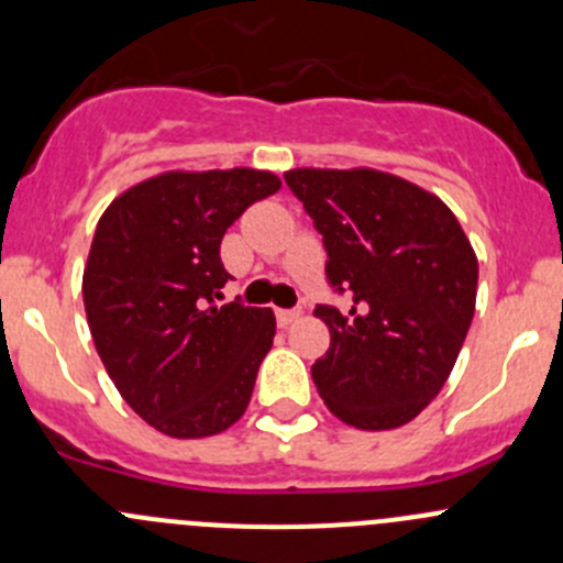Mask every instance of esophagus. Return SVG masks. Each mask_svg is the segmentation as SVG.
Instances as JSON below:
<instances>
[{"label":"esophagus","instance_id":"1","mask_svg":"<svg viewBox=\"0 0 563 563\" xmlns=\"http://www.w3.org/2000/svg\"><path fill=\"white\" fill-rule=\"evenodd\" d=\"M275 318H277V327H288V323H291V321H297L299 310H294V308H277V310H275Z\"/></svg>","mask_w":563,"mask_h":563}]
</instances>
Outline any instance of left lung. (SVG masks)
<instances>
[{
    "label": "left lung",
    "mask_w": 563,
    "mask_h": 563,
    "mask_svg": "<svg viewBox=\"0 0 563 563\" xmlns=\"http://www.w3.org/2000/svg\"><path fill=\"white\" fill-rule=\"evenodd\" d=\"M286 185L327 250L329 349L313 382L360 430L411 422L450 378L476 302V255L441 198L391 174L297 168Z\"/></svg>",
    "instance_id": "1"
}]
</instances>
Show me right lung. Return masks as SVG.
Listing matches in <instances>:
<instances>
[{"mask_svg": "<svg viewBox=\"0 0 563 563\" xmlns=\"http://www.w3.org/2000/svg\"><path fill=\"white\" fill-rule=\"evenodd\" d=\"M280 190L269 172H172L111 201L84 269L95 349L119 395L174 439L223 433L245 413L275 316L229 283L220 242L250 203Z\"/></svg>", "mask_w": 563, "mask_h": 563, "instance_id": "add662e5", "label": "right lung"}]
</instances>
